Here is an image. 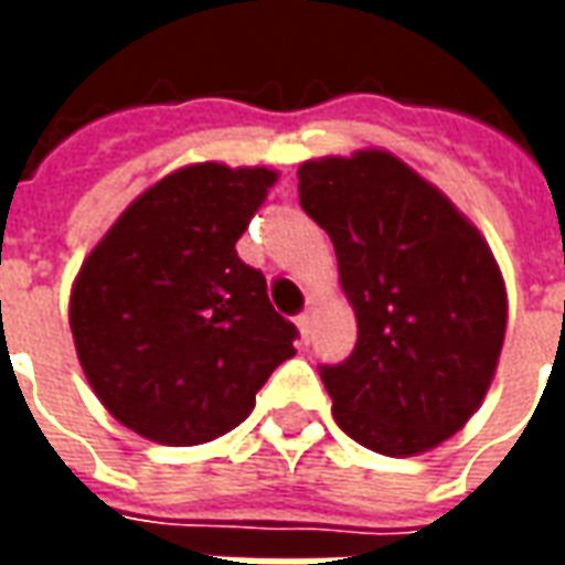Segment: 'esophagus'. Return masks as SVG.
I'll use <instances>...</instances> for the list:
<instances>
[{
	"label": "esophagus",
	"instance_id": "1",
	"mask_svg": "<svg viewBox=\"0 0 565 565\" xmlns=\"http://www.w3.org/2000/svg\"><path fill=\"white\" fill-rule=\"evenodd\" d=\"M311 320H315V311H311V308H306V311L296 318V327H299V332H302V339H306V342L311 339Z\"/></svg>",
	"mask_w": 565,
	"mask_h": 565
}]
</instances>
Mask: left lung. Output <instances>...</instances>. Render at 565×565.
Masks as SVG:
<instances>
[{
	"label": "left lung",
	"instance_id": "8db88e82",
	"mask_svg": "<svg viewBox=\"0 0 565 565\" xmlns=\"http://www.w3.org/2000/svg\"><path fill=\"white\" fill-rule=\"evenodd\" d=\"M299 205L327 230L356 344L320 366L332 415L363 448L412 457L484 399L505 339V284L472 223L384 150L299 166Z\"/></svg>",
	"mask_w": 565,
	"mask_h": 565
}]
</instances>
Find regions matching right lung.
I'll use <instances>...</instances> for the list:
<instances>
[{"instance_id": "add662e5", "label": "right lung", "mask_w": 565, "mask_h": 565, "mask_svg": "<svg viewBox=\"0 0 565 565\" xmlns=\"http://www.w3.org/2000/svg\"><path fill=\"white\" fill-rule=\"evenodd\" d=\"M275 184L269 169L199 162L145 190L84 259L68 302L81 369L111 415L184 448L242 424L296 354L235 242Z\"/></svg>"}]
</instances>
